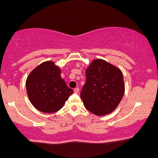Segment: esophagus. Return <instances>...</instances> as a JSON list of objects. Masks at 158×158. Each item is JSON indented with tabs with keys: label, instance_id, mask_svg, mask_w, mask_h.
Listing matches in <instances>:
<instances>
[{
	"label": "esophagus",
	"instance_id": "obj_1",
	"mask_svg": "<svg viewBox=\"0 0 158 158\" xmlns=\"http://www.w3.org/2000/svg\"><path fill=\"white\" fill-rule=\"evenodd\" d=\"M73 91L75 92V93H79V88H74L73 89Z\"/></svg>",
	"mask_w": 158,
	"mask_h": 158
}]
</instances>
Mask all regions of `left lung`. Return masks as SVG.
<instances>
[{
  "mask_svg": "<svg viewBox=\"0 0 158 158\" xmlns=\"http://www.w3.org/2000/svg\"><path fill=\"white\" fill-rule=\"evenodd\" d=\"M86 82L80 97L85 108L97 116L113 112L125 93L120 69L103 59H94L85 70Z\"/></svg>",
  "mask_w": 158,
  "mask_h": 158,
  "instance_id": "left-lung-1",
  "label": "left lung"
}]
</instances>
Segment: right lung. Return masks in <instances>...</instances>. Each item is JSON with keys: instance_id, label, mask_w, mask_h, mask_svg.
<instances>
[{"instance_id": "right-lung-1", "label": "right lung", "mask_w": 158, "mask_h": 158, "mask_svg": "<svg viewBox=\"0 0 158 158\" xmlns=\"http://www.w3.org/2000/svg\"><path fill=\"white\" fill-rule=\"evenodd\" d=\"M26 88L32 106L47 114L60 110L73 93L61 77V69L52 61H44L30 72Z\"/></svg>"}]
</instances>
